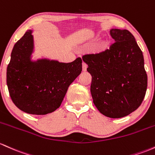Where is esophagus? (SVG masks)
Here are the masks:
<instances>
[{"mask_svg":"<svg viewBox=\"0 0 155 155\" xmlns=\"http://www.w3.org/2000/svg\"><path fill=\"white\" fill-rule=\"evenodd\" d=\"M82 69H83V72H86V69H87V65L85 63H83L82 64Z\"/></svg>","mask_w":155,"mask_h":155,"instance_id":"1","label":"esophagus"}]
</instances>
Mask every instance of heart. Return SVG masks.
<instances>
[{"label": "heart", "mask_w": 155, "mask_h": 155, "mask_svg": "<svg viewBox=\"0 0 155 155\" xmlns=\"http://www.w3.org/2000/svg\"><path fill=\"white\" fill-rule=\"evenodd\" d=\"M97 37H92L91 40H96ZM107 46V42L106 41H102L97 45V52H101L102 50H104L106 48V47Z\"/></svg>", "instance_id": "obj_1"}]
</instances>
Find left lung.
<instances>
[{
	"mask_svg": "<svg viewBox=\"0 0 155 155\" xmlns=\"http://www.w3.org/2000/svg\"><path fill=\"white\" fill-rule=\"evenodd\" d=\"M115 42L96 54L82 57L91 74V93L98 110L107 117L129 115L143 102L147 88L143 55L127 30L111 29Z\"/></svg>",
	"mask_w": 155,
	"mask_h": 155,
	"instance_id": "1",
	"label": "left lung"
}]
</instances>
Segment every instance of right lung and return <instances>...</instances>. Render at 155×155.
<instances>
[{
	"mask_svg": "<svg viewBox=\"0 0 155 155\" xmlns=\"http://www.w3.org/2000/svg\"><path fill=\"white\" fill-rule=\"evenodd\" d=\"M34 48L31 31L17 41L6 71V83L12 102L29 114L45 115L61 104L69 85L82 71V59L71 63L41 59L31 61Z\"/></svg>",
	"mask_w": 155,
	"mask_h": 155,
	"instance_id": "1",
	"label": "right lung"
}]
</instances>
